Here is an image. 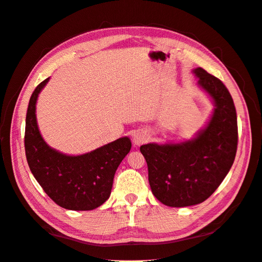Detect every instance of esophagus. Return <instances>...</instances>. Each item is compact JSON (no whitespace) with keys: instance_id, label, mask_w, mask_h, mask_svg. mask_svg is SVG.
<instances>
[{"instance_id":"34e87169","label":"esophagus","mask_w":262,"mask_h":262,"mask_svg":"<svg viewBox=\"0 0 262 262\" xmlns=\"http://www.w3.org/2000/svg\"><path fill=\"white\" fill-rule=\"evenodd\" d=\"M147 134L144 131H138L133 134V143L134 145H141L147 141Z\"/></svg>"}]
</instances>
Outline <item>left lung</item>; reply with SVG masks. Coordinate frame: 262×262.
I'll list each match as a JSON object with an SVG mask.
<instances>
[{"mask_svg": "<svg viewBox=\"0 0 262 262\" xmlns=\"http://www.w3.org/2000/svg\"><path fill=\"white\" fill-rule=\"evenodd\" d=\"M192 73L214 105L207 125L191 140L140 147L153 194L172 208L199 204L215 191L232 167L238 140L236 109L225 85L202 68Z\"/></svg>", "mask_w": 262, "mask_h": 262, "instance_id": "8db88e82", "label": "left lung"}]
</instances>
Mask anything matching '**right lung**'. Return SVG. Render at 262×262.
I'll return each mask as SVG.
<instances>
[{
    "mask_svg": "<svg viewBox=\"0 0 262 262\" xmlns=\"http://www.w3.org/2000/svg\"><path fill=\"white\" fill-rule=\"evenodd\" d=\"M46 78L31 95L26 115L25 152L29 168L43 191L61 208L94 210L112 193L116 170L131 149L128 137L82 155H67L50 147L39 131L36 118L38 95Z\"/></svg>",
    "mask_w": 262,
    "mask_h": 262,
    "instance_id": "1",
    "label": "right lung"
}]
</instances>
